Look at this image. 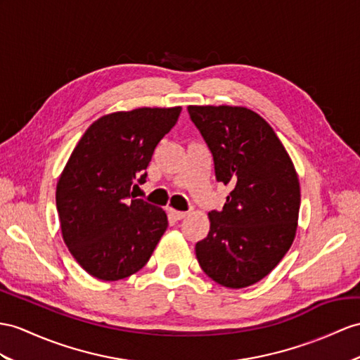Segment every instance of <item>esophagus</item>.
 Returning <instances> with one entry per match:
<instances>
[{
	"label": "esophagus",
	"mask_w": 360,
	"mask_h": 360,
	"mask_svg": "<svg viewBox=\"0 0 360 360\" xmlns=\"http://www.w3.org/2000/svg\"><path fill=\"white\" fill-rule=\"evenodd\" d=\"M168 212H169V217L174 218V220H183V218L188 215V212H183V210H175L172 207H169Z\"/></svg>",
	"instance_id": "34e87169"
}]
</instances>
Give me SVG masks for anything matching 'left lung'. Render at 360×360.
<instances>
[{
  "mask_svg": "<svg viewBox=\"0 0 360 360\" xmlns=\"http://www.w3.org/2000/svg\"><path fill=\"white\" fill-rule=\"evenodd\" d=\"M205 137L218 181L232 188L221 210L209 212L210 229L195 244L200 267L229 288L257 284L290 249L301 189L290 155L258 112L231 105H189Z\"/></svg>",
  "mask_w": 360,
  "mask_h": 360,
  "instance_id": "8db88e82",
  "label": "left lung"
}]
</instances>
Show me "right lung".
Wrapping results in <instances>:
<instances>
[{
	"mask_svg": "<svg viewBox=\"0 0 360 360\" xmlns=\"http://www.w3.org/2000/svg\"><path fill=\"white\" fill-rule=\"evenodd\" d=\"M180 111L142 107L105 114L75 146L59 175L56 207L63 240L89 275L119 281L151 258L168 217L162 207L134 198L131 186L146 181L154 148Z\"/></svg>",
	"mask_w": 360,
	"mask_h": 360,
	"instance_id": "1",
	"label": "right lung"
}]
</instances>
